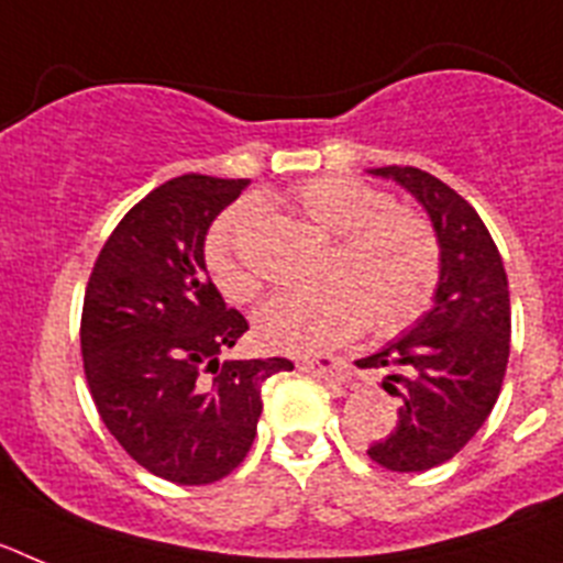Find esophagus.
I'll return each mask as SVG.
<instances>
[{
	"instance_id": "obj_1",
	"label": "esophagus",
	"mask_w": 563,
	"mask_h": 563,
	"mask_svg": "<svg viewBox=\"0 0 563 563\" xmlns=\"http://www.w3.org/2000/svg\"><path fill=\"white\" fill-rule=\"evenodd\" d=\"M298 369L312 372V375L324 377V380H335V383L346 380V366H343L338 357H330V355H305L301 361H298Z\"/></svg>"
}]
</instances>
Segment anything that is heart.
Here are the masks:
<instances>
[{
  "label": "heart",
  "mask_w": 563,
  "mask_h": 563,
  "mask_svg": "<svg viewBox=\"0 0 563 563\" xmlns=\"http://www.w3.org/2000/svg\"><path fill=\"white\" fill-rule=\"evenodd\" d=\"M307 222L335 236L321 267V290L285 292L256 316L258 341L282 352H318L366 327L397 335L429 312L442 273V247L422 213L397 208L391 194L355 177H312L292 191ZM256 211L236 202L208 228L202 258L213 287L231 305H247L258 276L245 258Z\"/></svg>",
  "instance_id": "1"
}]
</instances>
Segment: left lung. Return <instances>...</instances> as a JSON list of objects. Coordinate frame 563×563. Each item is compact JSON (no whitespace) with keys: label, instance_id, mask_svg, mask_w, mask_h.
Instances as JSON below:
<instances>
[{"label":"left lung","instance_id":"1","mask_svg":"<svg viewBox=\"0 0 563 563\" xmlns=\"http://www.w3.org/2000/svg\"><path fill=\"white\" fill-rule=\"evenodd\" d=\"M372 174L409 188L440 236L434 310L361 369H386L383 389L400 400L389 437L369 445L377 465L417 474L449 462L490 417L510 357V292L499 247L474 206L434 174L383 166Z\"/></svg>","mask_w":563,"mask_h":563}]
</instances>
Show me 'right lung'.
<instances>
[{"label": "right lung", "mask_w": 563, "mask_h": 563, "mask_svg": "<svg viewBox=\"0 0 563 563\" xmlns=\"http://www.w3.org/2000/svg\"><path fill=\"white\" fill-rule=\"evenodd\" d=\"M247 180L183 174L146 194L101 247L84 292L81 355L109 434L148 474L211 485L245 460L262 383L287 357L222 361L247 332L206 273L202 242Z\"/></svg>", "instance_id": "add662e5"}]
</instances>
